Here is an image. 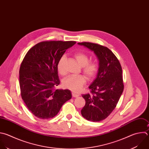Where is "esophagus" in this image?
<instances>
[{"instance_id":"esophagus-1","label":"esophagus","mask_w":149,"mask_h":149,"mask_svg":"<svg viewBox=\"0 0 149 149\" xmlns=\"http://www.w3.org/2000/svg\"><path fill=\"white\" fill-rule=\"evenodd\" d=\"M72 96L73 97H78V96H79V95L78 94H77L76 93H75V92H72Z\"/></svg>"}]
</instances>
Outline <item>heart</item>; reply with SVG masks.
I'll list each match as a JSON object with an SVG mask.
<instances>
[{"label":"heart","instance_id":"obj_1","mask_svg":"<svg viewBox=\"0 0 149 149\" xmlns=\"http://www.w3.org/2000/svg\"><path fill=\"white\" fill-rule=\"evenodd\" d=\"M74 57L81 67H82L84 74L89 80H91L96 76L98 71V64L96 61H89L88 56L84 53H77L74 54ZM66 60V56L63 55L58 61L57 68L58 73L61 75L66 74L64 64ZM86 83V78L84 75L70 76L63 80L62 85L65 89L72 91L78 92Z\"/></svg>","mask_w":149,"mask_h":149}]
</instances>
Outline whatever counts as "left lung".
<instances>
[{
  "label": "left lung",
  "mask_w": 149,
  "mask_h": 149,
  "mask_svg": "<svg viewBox=\"0 0 149 149\" xmlns=\"http://www.w3.org/2000/svg\"><path fill=\"white\" fill-rule=\"evenodd\" d=\"M78 44L93 52L99 60L96 78L89 86L91 94L82 95L85 105L81 115L88 120L100 122L112 113L122 94L124 85L122 67L108 48L89 42Z\"/></svg>",
  "instance_id": "1"
}]
</instances>
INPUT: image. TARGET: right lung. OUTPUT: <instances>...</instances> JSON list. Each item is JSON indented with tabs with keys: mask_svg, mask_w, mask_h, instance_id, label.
Wrapping results in <instances>:
<instances>
[{
	"mask_svg": "<svg viewBox=\"0 0 149 149\" xmlns=\"http://www.w3.org/2000/svg\"><path fill=\"white\" fill-rule=\"evenodd\" d=\"M74 41H50L37 43L26 54L19 70L22 100L37 118L48 119L59 112L72 97L69 89H56L60 81L57 63Z\"/></svg>",
	"mask_w": 149,
	"mask_h": 149,
	"instance_id": "add662e5",
	"label": "right lung"
}]
</instances>
